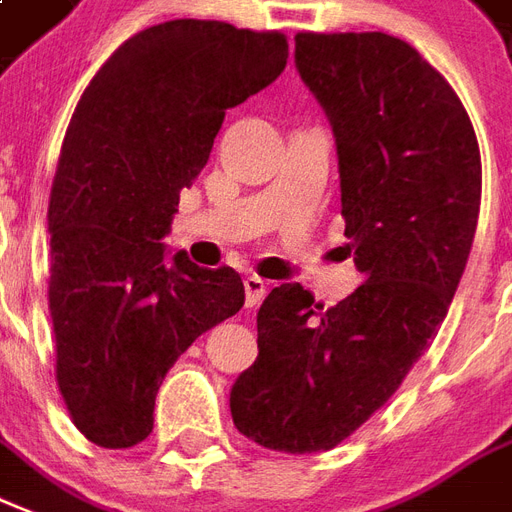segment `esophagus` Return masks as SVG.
<instances>
[{
  "mask_svg": "<svg viewBox=\"0 0 512 512\" xmlns=\"http://www.w3.org/2000/svg\"><path fill=\"white\" fill-rule=\"evenodd\" d=\"M264 297H267V280L256 278V275H248V278H245V305L256 307Z\"/></svg>",
  "mask_w": 512,
  "mask_h": 512,
  "instance_id": "1",
  "label": "esophagus"
}]
</instances>
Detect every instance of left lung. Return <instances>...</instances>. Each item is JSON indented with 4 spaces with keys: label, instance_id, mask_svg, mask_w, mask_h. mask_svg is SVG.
<instances>
[{
    "label": "left lung",
    "instance_id": "obj_1",
    "mask_svg": "<svg viewBox=\"0 0 512 512\" xmlns=\"http://www.w3.org/2000/svg\"><path fill=\"white\" fill-rule=\"evenodd\" d=\"M294 40L332 126L345 251L364 283L329 310L299 283L272 288L229 407L253 443L321 453L386 405L443 324L478 226L480 151L456 91L405 40Z\"/></svg>",
    "mask_w": 512,
    "mask_h": 512
}]
</instances>
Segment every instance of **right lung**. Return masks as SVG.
Masks as SVG:
<instances>
[{
  "mask_svg": "<svg viewBox=\"0 0 512 512\" xmlns=\"http://www.w3.org/2000/svg\"><path fill=\"white\" fill-rule=\"evenodd\" d=\"M286 61L278 32L178 18L126 40L80 96L48 207V302L61 397L91 443H142L169 367L245 302L237 272L161 240L226 110Z\"/></svg>",
  "mask_w": 512,
  "mask_h": 512,
  "instance_id": "add662e5",
  "label": "right lung"
}]
</instances>
